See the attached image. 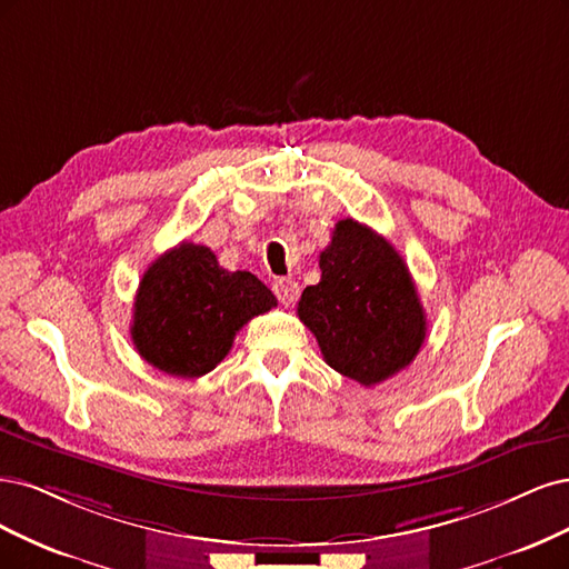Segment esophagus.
<instances>
[{
    "instance_id": "1",
    "label": "esophagus",
    "mask_w": 569,
    "mask_h": 569,
    "mask_svg": "<svg viewBox=\"0 0 569 569\" xmlns=\"http://www.w3.org/2000/svg\"><path fill=\"white\" fill-rule=\"evenodd\" d=\"M273 292H277V298L281 305H292L298 298H300V286L292 281V279H279L277 283H273Z\"/></svg>"
}]
</instances>
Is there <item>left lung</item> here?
I'll list each match as a JSON object with an SVG mask.
<instances>
[{
    "label": "left lung",
    "instance_id": "8db88e82",
    "mask_svg": "<svg viewBox=\"0 0 569 569\" xmlns=\"http://www.w3.org/2000/svg\"><path fill=\"white\" fill-rule=\"evenodd\" d=\"M321 281L298 302L326 363L371 388L416 359L426 340V311L401 254L352 217L340 219L319 258Z\"/></svg>",
    "mask_w": 569,
    "mask_h": 569
}]
</instances>
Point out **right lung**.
Returning <instances> with one entry per match:
<instances>
[{"instance_id":"add662e5","label":"right lung","mask_w":569,"mask_h":569,"mask_svg":"<svg viewBox=\"0 0 569 569\" xmlns=\"http://www.w3.org/2000/svg\"><path fill=\"white\" fill-rule=\"evenodd\" d=\"M271 307L277 298L254 273L227 271L210 248L184 241L146 269L132 342L158 371L200 378L229 355L236 333Z\"/></svg>"}]
</instances>
